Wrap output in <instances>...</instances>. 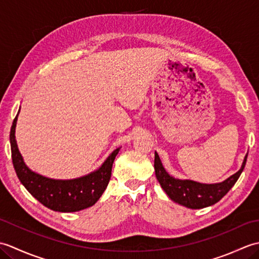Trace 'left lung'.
Instances as JSON below:
<instances>
[{
	"label": "left lung",
	"instance_id": "obj_1",
	"mask_svg": "<svg viewBox=\"0 0 259 259\" xmlns=\"http://www.w3.org/2000/svg\"><path fill=\"white\" fill-rule=\"evenodd\" d=\"M246 160L247 155L245 156L244 162L241 164L239 171L223 181V183L213 185L199 184L192 180L175 179L171 176H169L162 167L160 158H159L157 152L155 153V171L159 184L162 187V189L166 191L170 199L185 207L200 209L218 202L232 189V187L238 180L240 174L243 172Z\"/></svg>",
	"mask_w": 259,
	"mask_h": 259
}]
</instances>
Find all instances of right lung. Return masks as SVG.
<instances>
[{
    "mask_svg": "<svg viewBox=\"0 0 259 259\" xmlns=\"http://www.w3.org/2000/svg\"><path fill=\"white\" fill-rule=\"evenodd\" d=\"M16 118L10 133L12 161L20 181L42 205L61 212H73L91 207L99 200L111 178L112 164L119 148L103 162L100 169L85 177L73 180H54L34 174L25 166L15 140Z\"/></svg>",
    "mask_w": 259,
    "mask_h": 259,
    "instance_id": "right-lung-1",
    "label": "right lung"
}]
</instances>
